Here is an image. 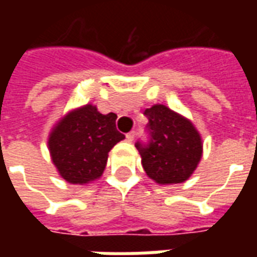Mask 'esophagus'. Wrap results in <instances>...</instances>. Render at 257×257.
Listing matches in <instances>:
<instances>
[{
    "instance_id": "esophagus-1",
    "label": "esophagus",
    "mask_w": 257,
    "mask_h": 257,
    "mask_svg": "<svg viewBox=\"0 0 257 257\" xmlns=\"http://www.w3.org/2000/svg\"><path fill=\"white\" fill-rule=\"evenodd\" d=\"M135 132H129V134H126V140H128V142H134L135 140Z\"/></svg>"
}]
</instances>
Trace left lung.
I'll use <instances>...</instances> for the list:
<instances>
[{
	"mask_svg": "<svg viewBox=\"0 0 257 257\" xmlns=\"http://www.w3.org/2000/svg\"><path fill=\"white\" fill-rule=\"evenodd\" d=\"M150 143H136L147 176L157 184L184 183L202 158V138L194 123L165 104L146 108Z\"/></svg>",
	"mask_w": 257,
	"mask_h": 257,
	"instance_id": "left-lung-1",
	"label": "left lung"
}]
</instances>
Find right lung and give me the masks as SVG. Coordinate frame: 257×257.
<instances>
[{"label":"right lung","instance_id":"add662e5","mask_svg":"<svg viewBox=\"0 0 257 257\" xmlns=\"http://www.w3.org/2000/svg\"><path fill=\"white\" fill-rule=\"evenodd\" d=\"M115 119L117 114H101L88 103L70 110L53 125L48 150L67 183L85 186L103 175L110 150L125 139L115 128Z\"/></svg>","mask_w":257,"mask_h":257}]
</instances>
